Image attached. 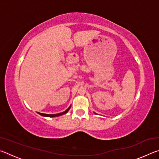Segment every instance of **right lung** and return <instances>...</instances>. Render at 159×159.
<instances>
[{
    "mask_svg": "<svg viewBox=\"0 0 159 159\" xmlns=\"http://www.w3.org/2000/svg\"><path fill=\"white\" fill-rule=\"evenodd\" d=\"M71 108V106H70L68 109H67L64 112H61L60 113V114H41V113H39L40 115L43 116H46V117H56V116H60L61 115H63V114H65L66 113L68 112L69 110Z\"/></svg>",
    "mask_w": 159,
    "mask_h": 159,
    "instance_id": "obj_1",
    "label": "right lung"
}]
</instances>
